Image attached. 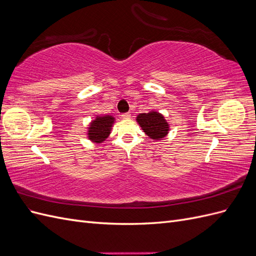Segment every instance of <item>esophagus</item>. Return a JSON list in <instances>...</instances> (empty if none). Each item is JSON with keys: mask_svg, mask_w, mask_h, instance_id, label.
I'll return each instance as SVG.
<instances>
[{"mask_svg": "<svg viewBox=\"0 0 256 256\" xmlns=\"http://www.w3.org/2000/svg\"><path fill=\"white\" fill-rule=\"evenodd\" d=\"M131 118V114L130 113H124L120 115V118L122 120H129Z\"/></svg>", "mask_w": 256, "mask_h": 256, "instance_id": "obj_1", "label": "esophagus"}]
</instances>
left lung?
<instances>
[{"label": "left lung", "instance_id": "left-lung-1", "mask_svg": "<svg viewBox=\"0 0 256 256\" xmlns=\"http://www.w3.org/2000/svg\"><path fill=\"white\" fill-rule=\"evenodd\" d=\"M136 122L145 134L152 140H162L170 131V125L164 116L157 111L138 114L136 116Z\"/></svg>", "mask_w": 256, "mask_h": 256}]
</instances>
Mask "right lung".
I'll return each mask as SVG.
<instances>
[{"instance_id":"right-lung-1","label":"right lung","mask_w":256,"mask_h":256,"mask_svg":"<svg viewBox=\"0 0 256 256\" xmlns=\"http://www.w3.org/2000/svg\"><path fill=\"white\" fill-rule=\"evenodd\" d=\"M115 118L111 115L96 116L95 120L90 122L88 128V138L92 143L100 144L106 141L111 134V129Z\"/></svg>"}]
</instances>
